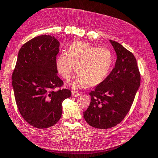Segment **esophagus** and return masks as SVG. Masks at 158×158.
Instances as JSON below:
<instances>
[{"label":"esophagus","mask_w":158,"mask_h":158,"mask_svg":"<svg viewBox=\"0 0 158 158\" xmlns=\"http://www.w3.org/2000/svg\"><path fill=\"white\" fill-rule=\"evenodd\" d=\"M72 94H73L74 97H78L80 95V94L77 92H76V91H72Z\"/></svg>","instance_id":"esophagus-1"}]
</instances>
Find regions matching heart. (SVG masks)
I'll use <instances>...</instances> for the list:
<instances>
[{
  "label": "heart",
  "instance_id": "heart-1",
  "mask_svg": "<svg viewBox=\"0 0 158 158\" xmlns=\"http://www.w3.org/2000/svg\"><path fill=\"white\" fill-rule=\"evenodd\" d=\"M111 51L106 47H98L83 41H75L69 47L68 53L56 58V69L59 75L69 80L76 69L78 73L70 81L74 88L95 86L106 78L112 67Z\"/></svg>",
  "mask_w": 158,
  "mask_h": 158
}]
</instances>
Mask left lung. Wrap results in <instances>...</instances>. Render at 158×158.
<instances>
[{
    "mask_svg": "<svg viewBox=\"0 0 158 158\" xmlns=\"http://www.w3.org/2000/svg\"><path fill=\"white\" fill-rule=\"evenodd\" d=\"M116 52L114 67L89 93L91 102L84 112L90 126L107 129L120 123L130 110L140 85L136 58L122 45L109 40Z\"/></svg>",
    "mask_w": 158,
    "mask_h": 158,
    "instance_id": "obj_1",
    "label": "left lung"
}]
</instances>
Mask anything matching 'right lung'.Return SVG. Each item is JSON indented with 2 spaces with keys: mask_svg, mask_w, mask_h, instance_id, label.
Returning <instances> with one entry per match:
<instances>
[{
  "mask_svg": "<svg viewBox=\"0 0 158 158\" xmlns=\"http://www.w3.org/2000/svg\"><path fill=\"white\" fill-rule=\"evenodd\" d=\"M59 45L54 36L42 35L18 52L12 76L14 96L22 117L35 128L55 125L62 115L63 102L71 96L69 89L55 90L63 84L55 65Z\"/></svg>",
  "mask_w": 158,
  "mask_h": 158,
  "instance_id": "right-lung-1",
  "label": "right lung"
}]
</instances>
